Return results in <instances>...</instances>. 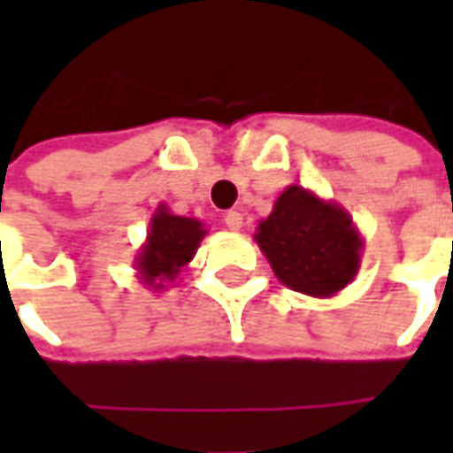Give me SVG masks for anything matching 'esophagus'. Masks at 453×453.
Segmentation results:
<instances>
[{"label": "esophagus", "mask_w": 453, "mask_h": 453, "mask_svg": "<svg viewBox=\"0 0 453 453\" xmlns=\"http://www.w3.org/2000/svg\"><path fill=\"white\" fill-rule=\"evenodd\" d=\"M223 220H226V226L230 227V230H240L242 227V213L240 211H227L226 216H223Z\"/></svg>", "instance_id": "1"}]
</instances>
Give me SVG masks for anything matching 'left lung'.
I'll use <instances>...</instances> for the list:
<instances>
[{
    "instance_id": "8db88e82",
    "label": "left lung",
    "mask_w": 453,
    "mask_h": 453,
    "mask_svg": "<svg viewBox=\"0 0 453 453\" xmlns=\"http://www.w3.org/2000/svg\"><path fill=\"white\" fill-rule=\"evenodd\" d=\"M255 242L281 284L313 298H330L351 284L364 252L349 211L298 184L286 187L259 220Z\"/></svg>"
}]
</instances>
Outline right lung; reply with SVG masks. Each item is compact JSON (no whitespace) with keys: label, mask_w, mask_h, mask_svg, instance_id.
<instances>
[{"label":"right lung","mask_w":453,"mask_h":453,"mask_svg":"<svg viewBox=\"0 0 453 453\" xmlns=\"http://www.w3.org/2000/svg\"><path fill=\"white\" fill-rule=\"evenodd\" d=\"M206 235L208 230L198 218L174 216L165 203H159L150 218L148 237L133 262L140 284L152 291H165L187 269Z\"/></svg>","instance_id":"1"}]
</instances>
